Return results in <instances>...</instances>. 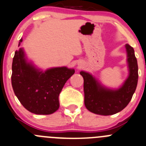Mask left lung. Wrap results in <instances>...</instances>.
Masks as SVG:
<instances>
[{"mask_svg": "<svg viewBox=\"0 0 146 146\" xmlns=\"http://www.w3.org/2000/svg\"><path fill=\"white\" fill-rule=\"evenodd\" d=\"M129 74L118 89L105 87L91 74L81 71L84 79V105L90 112L101 115H111L123 110L131 100L138 79V67L134 49L125 44Z\"/></svg>", "mask_w": 146, "mask_h": 146, "instance_id": "obj_1", "label": "left lung"}]
</instances>
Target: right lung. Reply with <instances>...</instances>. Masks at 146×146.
<instances>
[{"label": "right lung", "mask_w": 146, "mask_h": 146, "mask_svg": "<svg viewBox=\"0 0 146 146\" xmlns=\"http://www.w3.org/2000/svg\"><path fill=\"white\" fill-rule=\"evenodd\" d=\"M20 40L19 46L22 42ZM66 66L43 71L29 62L23 48L16 51L12 63L11 84L21 105L36 115H50L59 108V95L66 82L74 74Z\"/></svg>", "instance_id": "1"}]
</instances>
